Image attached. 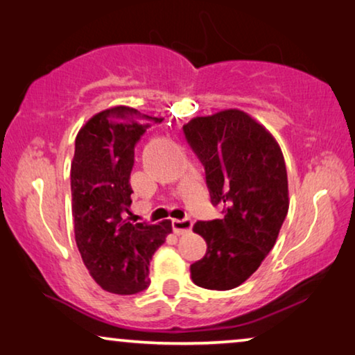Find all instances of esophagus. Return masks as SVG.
I'll return each mask as SVG.
<instances>
[{
  "instance_id": "1",
  "label": "esophagus",
  "mask_w": 355,
  "mask_h": 355,
  "mask_svg": "<svg viewBox=\"0 0 355 355\" xmlns=\"http://www.w3.org/2000/svg\"><path fill=\"white\" fill-rule=\"evenodd\" d=\"M193 219L191 218H184V219H173L172 221V226L173 230H175L177 235H183V234H188L191 229H193Z\"/></svg>"
}]
</instances>
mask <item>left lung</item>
<instances>
[{"label": "left lung", "mask_w": 355, "mask_h": 355, "mask_svg": "<svg viewBox=\"0 0 355 355\" xmlns=\"http://www.w3.org/2000/svg\"><path fill=\"white\" fill-rule=\"evenodd\" d=\"M183 131L205 167L213 205L224 213L194 224L207 252L191 266V279L205 289H234L267 257L288 215L283 151L266 126L239 109L196 116Z\"/></svg>", "instance_id": "1"}]
</instances>
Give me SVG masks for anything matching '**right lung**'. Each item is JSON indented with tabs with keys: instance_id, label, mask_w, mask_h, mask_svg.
Segmentation results:
<instances>
[{
	"instance_id": "1",
	"label": "right lung",
	"mask_w": 355,
	"mask_h": 355,
	"mask_svg": "<svg viewBox=\"0 0 355 355\" xmlns=\"http://www.w3.org/2000/svg\"><path fill=\"white\" fill-rule=\"evenodd\" d=\"M161 121L115 105L89 118L76 137L71 193L77 248L93 279L112 294L147 288L151 257L172 232L168 219L131 221L134 150L140 136Z\"/></svg>"
}]
</instances>
